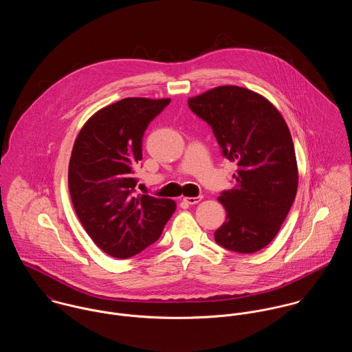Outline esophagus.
<instances>
[{"mask_svg":"<svg viewBox=\"0 0 352 352\" xmlns=\"http://www.w3.org/2000/svg\"><path fill=\"white\" fill-rule=\"evenodd\" d=\"M201 199H202V195H198V197H184V202H186L189 205L198 204Z\"/></svg>","mask_w":352,"mask_h":352,"instance_id":"1","label":"esophagus"}]
</instances>
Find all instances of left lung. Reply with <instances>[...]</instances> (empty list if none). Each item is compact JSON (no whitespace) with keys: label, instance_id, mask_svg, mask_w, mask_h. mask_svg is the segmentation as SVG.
Segmentation results:
<instances>
[{"label":"left lung","instance_id":"1","mask_svg":"<svg viewBox=\"0 0 352 352\" xmlns=\"http://www.w3.org/2000/svg\"><path fill=\"white\" fill-rule=\"evenodd\" d=\"M188 104L212 126L223 155L239 167L234 189L217 198L227 220L214 240L230 251L256 252L279 232L297 195L298 167L289 126L266 97L240 86H217Z\"/></svg>","mask_w":352,"mask_h":352}]
</instances>
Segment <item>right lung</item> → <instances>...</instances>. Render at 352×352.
<instances>
[{"mask_svg": "<svg viewBox=\"0 0 352 352\" xmlns=\"http://www.w3.org/2000/svg\"><path fill=\"white\" fill-rule=\"evenodd\" d=\"M170 98L128 97L101 108L79 131L69 163V190L80 224L105 254L126 259L155 243L177 204L132 195L142 138Z\"/></svg>", "mask_w": 352, "mask_h": 352, "instance_id": "1", "label": "right lung"}]
</instances>
